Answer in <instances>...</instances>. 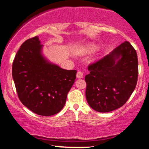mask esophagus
Wrapping results in <instances>:
<instances>
[{
    "label": "esophagus",
    "instance_id": "1",
    "mask_svg": "<svg viewBox=\"0 0 149 149\" xmlns=\"http://www.w3.org/2000/svg\"><path fill=\"white\" fill-rule=\"evenodd\" d=\"M83 75H84V74L81 72H77V78L78 79H80V78L83 77Z\"/></svg>",
    "mask_w": 149,
    "mask_h": 149
}]
</instances>
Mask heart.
I'll return each mask as SVG.
<instances>
[{"label": "heart", "mask_w": 149, "mask_h": 149, "mask_svg": "<svg viewBox=\"0 0 149 149\" xmlns=\"http://www.w3.org/2000/svg\"><path fill=\"white\" fill-rule=\"evenodd\" d=\"M95 50V47H93V46H90L89 47L87 48L86 49V51L88 52H93L94 51V50Z\"/></svg>", "instance_id": "1"}]
</instances>
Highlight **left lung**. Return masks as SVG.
<instances>
[{
    "label": "left lung",
    "instance_id": "obj_1",
    "mask_svg": "<svg viewBox=\"0 0 149 149\" xmlns=\"http://www.w3.org/2000/svg\"><path fill=\"white\" fill-rule=\"evenodd\" d=\"M85 80L88 104L99 112H111L125 104L137 82L136 50L125 41L110 54L88 66Z\"/></svg>",
    "mask_w": 149,
    "mask_h": 149
}]
</instances>
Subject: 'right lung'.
<instances>
[{
	"mask_svg": "<svg viewBox=\"0 0 149 149\" xmlns=\"http://www.w3.org/2000/svg\"><path fill=\"white\" fill-rule=\"evenodd\" d=\"M42 48L38 36L25 41L14 58L12 77L22 104L35 114L49 116L64 107L77 71L50 62Z\"/></svg>",
	"mask_w": 149,
	"mask_h": 149,
	"instance_id": "add662e5",
	"label": "right lung"
}]
</instances>
